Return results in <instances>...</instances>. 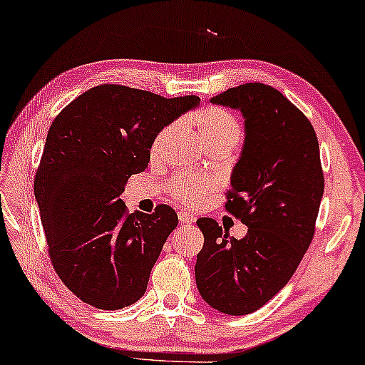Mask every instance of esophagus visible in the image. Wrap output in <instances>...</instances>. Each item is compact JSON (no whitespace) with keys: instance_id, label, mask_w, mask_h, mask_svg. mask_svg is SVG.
Listing matches in <instances>:
<instances>
[{"instance_id":"esophagus-1","label":"esophagus","mask_w":365,"mask_h":365,"mask_svg":"<svg viewBox=\"0 0 365 365\" xmlns=\"http://www.w3.org/2000/svg\"><path fill=\"white\" fill-rule=\"evenodd\" d=\"M178 218H179V222H181L182 225H190L194 222V217L192 215H189L187 212H178Z\"/></svg>"}]
</instances>
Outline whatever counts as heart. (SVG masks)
I'll list each match as a JSON object with an SVG mask.
<instances>
[{"instance_id": "heart-1", "label": "heart", "mask_w": 365, "mask_h": 365, "mask_svg": "<svg viewBox=\"0 0 365 365\" xmlns=\"http://www.w3.org/2000/svg\"><path fill=\"white\" fill-rule=\"evenodd\" d=\"M197 128L202 139L205 140L208 147L213 145H232L241 139V126L231 113L220 108H208L202 111L197 118ZM176 126H166L161 129L152 142V155L160 157L165 152L166 145L175 134ZM217 187L213 178L207 176H192V175H179L170 182V194L176 200L187 205H199L204 202L205 197L213 192Z\"/></svg>"}]
</instances>
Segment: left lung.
Instances as JSON below:
<instances>
[{
  "instance_id": "left-lung-1",
  "label": "left lung",
  "mask_w": 365,
  "mask_h": 365,
  "mask_svg": "<svg viewBox=\"0 0 365 365\" xmlns=\"http://www.w3.org/2000/svg\"><path fill=\"white\" fill-rule=\"evenodd\" d=\"M210 101L244 118L246 137L225 207L247 235L235 239L215 220H197L204 247L195 283L208 306L246 315L284 288L312 242L325 186L319 140L304 113L265 83H242Z\"/></svg>"
}]
</instances>
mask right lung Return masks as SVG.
I'll return each instance as SVG.
<instances>
[{
  "instance_id": "add662e5",
  "label": "right lung",
  "mask_w": 365,
  "mask_h": 365,
  "mask_svg": "<svg viewBox=\"0 0 365 365\" xmlns=\"http://www.w3.org/2000/svg\"><path fill=\"white\" fill-rule=\"evenodd\" d=\"M195 95L165 98L115 83L83 92L55 118L34 194L58 277L88 306L118 310L140 299L178 215L126 210L119 195L150 161L161 129L195 108Z\"/></svg>"
}]
</instances>
